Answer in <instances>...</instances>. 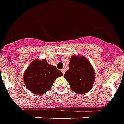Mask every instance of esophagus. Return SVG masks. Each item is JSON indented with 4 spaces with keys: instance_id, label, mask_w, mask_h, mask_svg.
Segmentation results:
<instances>
[{
    "instance_id": "1",
    "label": "esophagus",
    "mask_w": 124,
    "mask_h": 124,
    "mask_svg": "<svg viewBox=\"0 0 124 124\" xmlns=\"http://www.w3.org/2000/svg\"><path fill=\"white\" fill-rule=\"evenodd\" d=\"M61 72H62L63 74H64V73H65V69H61Z\"/></svg>"
}]
</instances>
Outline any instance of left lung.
I'll return each instance as SVG.
<instances>
[{
	"label": "left lung",
	"mask_w": 124,
	"mask_h": 124,
	"mask_svg": "<svg viewBox=\"0 0 124 124\" xmlns=\"http://www.w3.org/2000/svg\"><path fill=\"white\" fill-rule=\"evenodd\" d=\"M64 77L70 88L79 94H86L93 87L96 75L90 61L83 55H73L70 59L69 70Z\"/></svg>",
	"instance_id": "8db88e82"
}]
</instances>
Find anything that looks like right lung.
<instances>
[{"mask_svg":"<svg viewBox=\"0 0 124 124\" xmlns=\"http://www.w3.org/2000/svg\"><path fill=\"white\" fill-rule=\"evenodd\" d=\"M62 75V72L55 66L49 64L46 59H36L23 73V82L28 90L43 95L51 89L54 81Z\"/></svg>","mask_w":124,"mask_h":124,"instance_id":"1","label":"right lung"}]
</instances>
